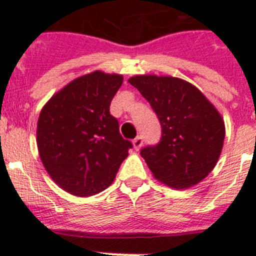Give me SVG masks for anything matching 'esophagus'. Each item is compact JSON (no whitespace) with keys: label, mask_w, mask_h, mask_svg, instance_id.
Listing matches in <instances>:
<instances>
[{"label":"esophagus","mask_w":256,"mask_h":256,"mask_svg":"<svg viewBox=\"0 0 256 256\" xmlns=\"http://www.w3.org/2000/svg\"><path fill=\"white\" fill-rule=\"evenodd\" d=\"M142 144H144V137H142V136H137V137L133 140V146H134L136 150H140Z\"/></svg>","instance_id":"1"}]
</instances>
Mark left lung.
<instances>
[{
    "instance_id": "8db88e82",
    "label": "left lung",
    "mask_w": 256,
    "mask_h": 256,
    "mask_svg": "<svg viewBox=\"0 0 256 256\" xmlns=\"http://www.w3.org/2000/svg\"><path fill=\"white\" fill-rule=\"evenodd\" d=\"M130 83L141 92L162 126L156 144L141 150L156 180L188 188L216 166L224 141V122L195 86L180 78L136 76Z\"/></svg>"
}]
</instances>
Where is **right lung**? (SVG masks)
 <instances>
[{
  "instance_id": "add662e5",
  "label": "right lung",
  "mask_w": 256,
  "mask_h": 256,
  "mask_svg": "<svg viewBox=\"0 0 256 256\" xmlns=\"http://www.w3.org/2000/svg\"><path fill=\"white\" fill-rule=\"evenodd\" d=\"M122 83L118 74H87L58 92L40 112V160L52 180L72 195L92 196L108 188L133 148L110 114Z\"/></svg>"
}]
</instances>
